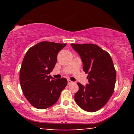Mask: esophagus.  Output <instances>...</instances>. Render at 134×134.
Listing matches in <instances>:
<instances>
[{
  "mask_svg": "<svg viewBox=\"0 0 134 134\" xmlns=\"http://www.w3.org/2000/svg\"><path fill=\"white\" fill-rule=\"evenodd\" d=\"M67 82H68V85H70V84H71V83H73V81H72L71 80H67Z\"/></svg>",
  "mask_w": 134,
  "mask_h": 134,
  "instance_id": "34e87169",
  "label": "esophagus"
}]
</instances>
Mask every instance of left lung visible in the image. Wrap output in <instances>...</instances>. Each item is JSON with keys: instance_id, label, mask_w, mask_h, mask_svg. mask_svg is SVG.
<instances>
[{"instance_id": "8db88e82", "label": "left lung", "mask_w": 134, "mask_h": 134, "mask_svg": "<svg viewBox=\"0 0 134 134\" xmlns=\"http://www.w3.org/2000/svg\"><path fill=\"white\" fill-rule=\"evenodd\" d=\"M71 45L80 56L89 81L86 86L77 83L79 89L74 95L75 102L84 110L96 112L107 103L114 91L116 74L112 58L97 45Z\"/></svg>"}]
</instances>
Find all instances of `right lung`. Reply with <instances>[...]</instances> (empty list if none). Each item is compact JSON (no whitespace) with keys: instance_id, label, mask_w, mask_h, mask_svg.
<instances>
[{"instance_id":"add662e5","label":"right lung","mask_w":134,"mask_h":134,"mask_svg":"<svg viewBox=\"0 0 134 134\" xmlns=\"http://www.w3.org/2000/svg\"><path fill=\"white\" fill-rule=\"evenodd\" d=\"M67 44L42 41L31 47L22 61L19 81L25 97L34 107L44 109L55 104L67 85L65 78L49 75L57 55Z\"/></svg>"}]
</instances>
